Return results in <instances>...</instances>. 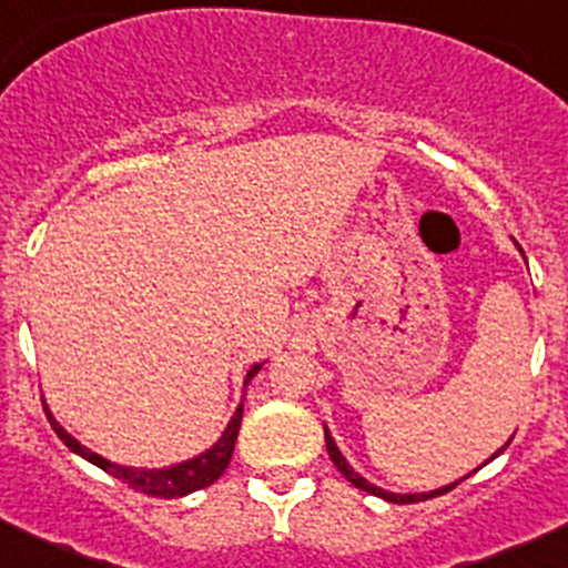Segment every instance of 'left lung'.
Here are the masks:
<instances>
[{
  "label": "left lung",
  "mask_w": 568,
  "mask_h": 568,
  "mask_svg": "<svg viewBox=\"0 0 568 568\" xmlns=\"http://www.w3.org/2000/svg\"><path fill=\"white\" fill-rule=\"evenodd\" d=\"M325 446H327V454H331L333 465H336L338 470H342V476L347 478V481L353 484V487L364 489V493H369V495H377V498H383V500H388V503H418V500H429V498H437V495H446V493H452V489L457 487V484L462 481V478H459V481L448 484V487H440V489H435V493H424V495H394V493H385V489L374 487V484L366 481V478H361L358 473H355L353 467L347 465V459L342 457V452H338V448H336V443H333L331 432H327V429H325ZM506 446H508V443H506ZM506 446H503L498 454L506 452ZM498 454H495V457H498ZM495 457H493V459H495Z\"/></svg>",
  "instance_id": "8db88e82"
}]
</instances>
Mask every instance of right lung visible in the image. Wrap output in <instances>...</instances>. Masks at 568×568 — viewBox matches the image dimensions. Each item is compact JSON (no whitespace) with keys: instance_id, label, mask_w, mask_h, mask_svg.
Returning a JSON list of instances; mask_svg holds the SVG:
<instances>
[{"instance_id":"obj_1","label":"right lung","mask_w":568,"mask_h":568,"mask_svg":"<svg viewBox=\"0 0 568 568\" xmlns=\"http://www.w3.org/2000/svg\"><path fill=\"white\" fill-rule=\"evenodd\" d=\"M260 372V364L251 366L248 374H245V385L251 383V377ZM45 415H49L51 426H54V432L60 435V440L65 443L73 454H79V457H84L87 462H92V465H98L101 470H106L109 476L120 478V481H125L128 487L136 489V493H144V495H153V498H183V495L189 493H196V489H204L210 487V484L215 481V478L221 476V473L226 470V465H230L232 459V452H235V440H237V429H241V420H243V405L237 407L235 415H232L230 426L224 429V435H221V440L215 443L213 448H207L204 454H199V457L189 459V462H180V465H172V467H161V470H136V467H122V465H111L109 459L98 457V454H92L90 448L81 446L75 437H70L65 429H62L60 424H57L54 418H51L49 407L43 405Z\"/></svg>"}]
</instances>
